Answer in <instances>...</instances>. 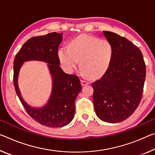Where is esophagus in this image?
<instances>
[{
	"label": "esophagus",
	"mask_w": 155,
	"mask_h": 155,
	"mask_svg": "<svg viewBox=\"0 0 155 155\" xmlns=\"http://www.w3.org/2000/svg\"><path fill=\"white\" fill-rule=\"evenodd\" d=\"M81 85L83 86H85V85H87L90 83V82L88 81H86L85 79H81Z\"/></svg>",
	"instance_id": "1"
}]
</instances>
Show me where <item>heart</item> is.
I'll use <instances>...</instances> for the list:
<instances>
[{
  "mask_svg": "<svg viewBox=\"0 0 155 155\" xmlns=\"http://www.w3.org/2000/svg\"><path fill=\"white\" fill-rule=\"evenodd\" d=\"M114 49L107 39L87 34H81L73 38L69 47L63 46L58 51L61 63L70 70L81 67L85 75L99 77L104 74L111 64Z\"/></svg>",
  "mask_w": 155,
  "mask_h": 155,
  "instance_id": "obj_1",
  "label": "heart"
}]
</instances>
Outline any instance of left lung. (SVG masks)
<instances>
[{
  "mask_svg": "<svg viewBox=\"0 0 155 155\" xmlns=\"http://www.w3.org/2000/svg\"><path fill=\"white\" fill-rule=\"evenodd\" d=\"M114 49L111 64L101 78L92 83L93 104L97 117L119 123L133 114L141 102L146 64L134 44L118 34L104 31Z\"/></svg>",
  "mask_w": 155,
  "mask_h": 155,
  "instance_id": "left-lung-1",
  "label": "left lung"
}]
</instances>
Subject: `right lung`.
Instances as JSON below:
<instances>
[{
    "label": "right lung",
    "instance_id": "add662e5",
    "mask_svg": "<svg viewBox=\"0 0 155 155\" xmlns=\"http://www.w3.org/2000/svg\"><path fill=\"white\" fill-rule=\"evenodd\" d=\"M61 41V34L56 32L34 36L24 43L14 61V85L21 104L34 121L50 127H63L70 124L74 116L76 98L81 91L78 76L66 74L60 68L58 49ZM30 60L48 62L53 79L49 101L45 107L38 109H32L24 101L17 83L21 65L25 61Z\"/></svg>",
    "mask_w": 155,
    "mask_h": 155
}]
</instances>
